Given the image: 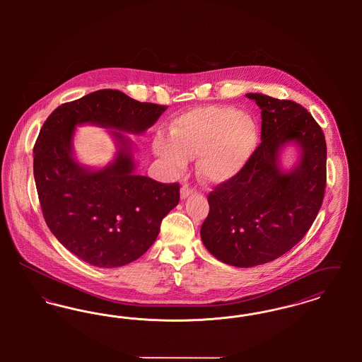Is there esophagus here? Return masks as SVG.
<instances>
[{
    "instance_id": "obj_1",
    "label": "esophagus",
    "mask_w": 362,
    "mask_h": 362,
    "mask_svg": "<svg viewBox=\"0 0 362 362\" xmlns=\"http://www.w3.org/2000/svg\"><path fill=\"white\" fill-rule=\"evenodd\" d=\"M192 191H194V189H191V187H189V186H187V185L182 186V189H180V197H182V199L187 198L189 195H191V194H192Z\"/></svg>"
}]
</instances>
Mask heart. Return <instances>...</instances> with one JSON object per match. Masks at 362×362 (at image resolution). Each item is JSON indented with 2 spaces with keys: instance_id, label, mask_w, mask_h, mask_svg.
<instances>
[{
  "instance_id": "1",
  "label": "heart",
  "mask_w": 362,
  "mask_h": 362,
  "mask_svg": "<svg viewBox=\"0 0 362 362\" xmlns=\"http://www.w3.org/2000/svg\"><path fill=\"white\" fill-rule=\"evenodd\" d=\"M171 137H156L153 149L171 165L182 168L199 156L198 168L209 182H225L240 173L257 144V129L238 108L209 105L173 122Z\"/></svg>"
}]
</instances>
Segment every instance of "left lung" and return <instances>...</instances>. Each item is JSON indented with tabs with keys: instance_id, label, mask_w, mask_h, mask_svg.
<instances>
[{
	"instance_id": "left-lung-1",
	"label": "left lung",
	"mask_w": 362,
	"mask_h": 362,
	"mask_svg": "<svg viewBox=\"0 0 362 362\" xmlns=\"http://www.w3.org/2000/svg\"><path fill=\"white\" fill-rule=\"evenodd\" d=\"M260 107L258 148L240 173L207 195L209 214L201 238L214 258L236 267H254L279 258L301 240L325 198L327 146L322 127L292 100L247 93ZM294 141L300 161L284 173L279 149Z\"/></svg>"
}]
</instances>
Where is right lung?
I'll return each instance as SVG.
<instances>
[{"label":"right lung","mask_w":362,"mask_h":362,"mask_svg":"<svg viewBox=\"0 0 362 362\" xmlns=\"http://www.w3.org/2000/svg\"><path fill=\"white\" fill-rule=\"evenodd\" d=\"M168 105L141 103L117 89H100L57 107L34 146V176L46 224L71 254L98 267H119L155 243L163 218L177 205L179 183L134 173L130 141L111 132L121 146L112 164L92 171L71 155L81 123L139 134Z\"/></svg>","instance_id":"right-lung-1"}]
</instances>
